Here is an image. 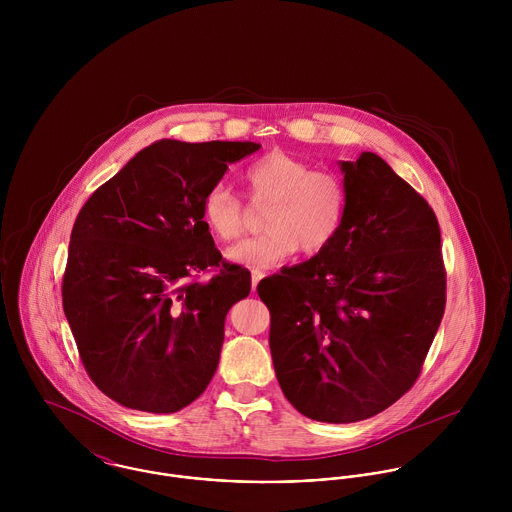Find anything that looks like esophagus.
Segmentation results:
<instances>
[{
    "mask_svg": "<svg viewBox=\"0 0 512 512\" xmlns=\"http://www.w3.org/2000/svg\"><path fill=\"white\" fill-rule=\"evenodd\" d=\"M266 274L262 270H252V290H256V286L260 284V280L264 278Z\"/></svg>",
    "mask_w": 512,
    "mask_h": 512,
    "instance_id": "obj_1",
    "label": "esophagus"
}]
</instances>
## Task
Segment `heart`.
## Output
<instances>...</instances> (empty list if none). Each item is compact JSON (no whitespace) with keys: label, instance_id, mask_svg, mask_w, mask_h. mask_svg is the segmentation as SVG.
I'll return each mask as SVG.
<instances>
[{"label":"heart","instance_id":"1","mask_svg":"<svg viewBox=\"0 0 512 512\" xmlns=\"http://www.w3.org/2000/svg\"><path fill=\"white\" fill-rule=\"evenodd\" d=\"M244 181L252 201H270V207L264 215L266 232L226 252L232 264L258 270L288 260L297 248L309 256L319 254L347 219L345 179L307 159L272 151L246 167ZM203 220L215 238L232 242L244 232V203L228 185L217 183L203 199Z\"/></svg>","mask_w":512,"mask_h":512}]
</instances>
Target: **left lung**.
Instances as JSON below:
<instances>
[{"label": "left lung", "instance_id": "8db88e82", "mask_svg": "<svg viewBox=\"0 0 512 512\" xmlns=\"http://www.w3.org/2000/svg\"><path fill=\"white\" fill-rule=\"evenodd\" d=\"M349 191L339 236L258 284L284 396L327 424L366 420L420 376L445 311L438 219L376 153L341 161Z\"/></svg>", "mask_w": 512, "mask_h": 512}]
</instances>
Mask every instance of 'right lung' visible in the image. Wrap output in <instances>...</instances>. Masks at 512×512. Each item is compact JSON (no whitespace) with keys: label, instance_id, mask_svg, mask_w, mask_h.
Masks as SVG:
<instances>
[{"label":"right lung","instance_id":"1","mask_svg":"<svg viewBox=\"0 0 512 512\" xmlns=\"http://www.w3.org/2000/svg\"><path fill=\"white\" fill-rule=\"evenodd\" d=\"M254 142L159 140L100 185L74 220L63 309L92 382L118 404L173 414L219 366L228 309L250 272L228 264L203 199ZM201 271H213L199 283Z\"/></svg>","mask_w":512,"mask_h":512}]
</instances>
